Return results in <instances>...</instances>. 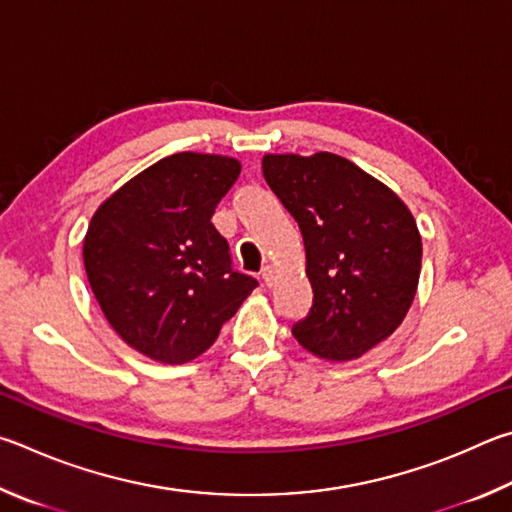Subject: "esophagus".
I'll list each match as a JSON object with an SVG mask.
<instances>
[{
	"label": "esophagus",
	"mask_w": 512,
	"mask_h": 512,
	"mask_svg": "<svg viewBox=\"0 0 512 512\" xmlns=\"http://www.w3.org/2000/svg\"><path fill=\"white\" fill-rule=\"evenodd\" d=\"M261 276H263L265 285H274V281H276V272H274V267H272V265H265V267H263V272H261Z\"/></svg>",
	"instance_id": "1"
}]
</instances>
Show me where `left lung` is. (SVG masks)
I'll use <instances>...</instances> for the list:
<instances>
[{
  "mask_svg": "<svg viewBox=\"0 0 512 512\" xmlns=\"http://www.w3.org/2000/svg\"><path fill=\"white\" fill-rule=\"evenodd\" d=\"M263 175L299 222L315 292L292 335L321 360H357L393 335L416 297L423 242L414 215L333 152L265 155Z\"/></svg>",
  "mask_w": 512,
  "mask_h": 512,
  "instance_id": "obj_1",
  "label": "left lung"
}]
</instances>
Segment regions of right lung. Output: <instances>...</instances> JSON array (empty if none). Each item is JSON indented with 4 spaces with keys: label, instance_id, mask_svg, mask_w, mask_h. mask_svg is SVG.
<instances>
[{
    "label": "right lung",
    "instance_id": "right-lung-1",
    "mask_svg": "<svg viewBox=\"0 0 512 512\" xmlns=\"http://www.w3.org/2000/svg\"><path fill=\"white\" fill-rule=\"evenodd\" d=\"M238 175L233 157L177 152L116 188L89 220V288L116 335L150 360L200 357L258 285L231 270L211 222Z\"/></svg>",
    "mask_w": 512,
    "mask_h": 512
}]
</instances>
